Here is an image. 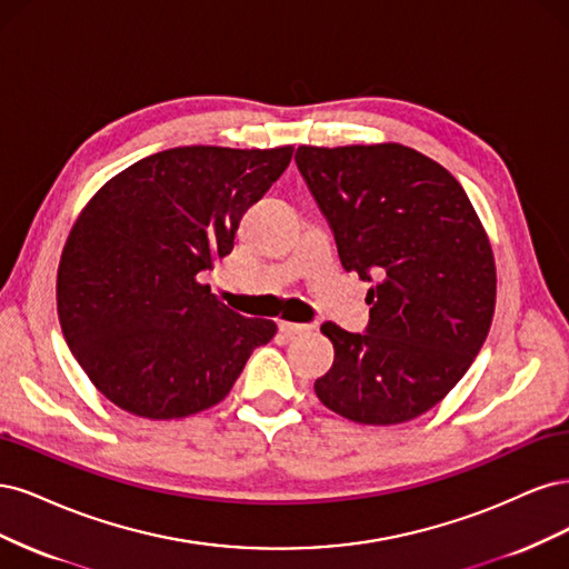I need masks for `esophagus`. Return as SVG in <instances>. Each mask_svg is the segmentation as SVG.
Instances as JSON below:
<instances>
[{
  "instance_id": "obj_1",
  "label": "esophagus",
  "mask_w": 569,
  "mask_h": 569,
  "mask_svg": "<svg viewBox=\"0 0 569 569\" xmlns=\"http://www.w3.org/2000/svg\"><path fill=\"white\" fill-rule=\"evenodd\" d=\"M311 326H307V323H292V321H279V331L283 333V336H300V333H305V331H309Z\"/></svg>"
}]
</instances>
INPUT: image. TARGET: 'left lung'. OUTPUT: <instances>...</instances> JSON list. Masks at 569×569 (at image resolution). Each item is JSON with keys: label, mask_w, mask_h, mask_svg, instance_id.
<instances>
[{"label": "left lung", "mask_w": 569, "mask_h": 569, "mask_svg": "<svg viewBox=\"0 0 569 569\" xmlns=\"http://www.w3.org/2000/svg\"><path fill=\"white\" fill-rule=\"evenodd\" d=\"M296 162L342 267L378 279L366 333L321 326L336 359L315 392L355 423H407L453 390L487 340L497 305L487 231L456 177L409 146H300Z\"/></svg>", "instance_id": "1"}]
</instances>
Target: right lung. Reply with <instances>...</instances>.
<instances>
[{
    "mask_svg": "<svg viewBox=\"0 0 569 569\" xmlns=\"http://www.w3.org/2000/svg\"><path fill=\"white\" fill-rule=\"evenodd\" d=\"M290 158L292 146H179L130 164L84 206L59 262V321L116 407L151 420L206 411L277 336L271 319L219 302L200 271L233 250L243 212Z\"/></svg>",
    "mask_w": 569,
    "mask_h": 569,
    "instance_id": "right-lung-1",
    "label": "right lung"
}]
</instances>
